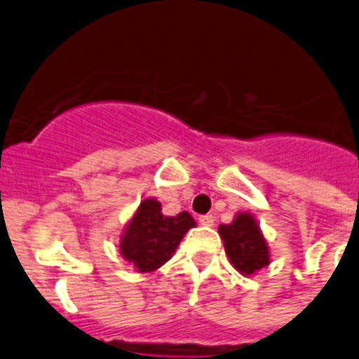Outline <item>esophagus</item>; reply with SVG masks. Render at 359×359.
Returning <instances> with one entry per match:
<instances>
[{
  "instance_id": "34e87169",
  "label": "esophagus",
  "mask_w": 359,
  "mask_h": 359,
  "mask_svg": "<svg viewBox=\"0 0 359 359\" xmlns=\"http://www.w3.org/2000/svg\"><path fill=\"white\" fill-rule=\"evenodd\" d=\"M213 221H215V217L212 213H206V215L198 217V222L203 226H213Z\"/></svg>"
}]
</instances>
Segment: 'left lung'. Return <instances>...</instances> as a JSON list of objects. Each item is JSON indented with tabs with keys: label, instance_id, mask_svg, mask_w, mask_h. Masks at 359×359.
<instances>
[{
	"label": "left lung",
	"instance_id": "left-lung-1",
	"mask_svg": "<svg viewBox=\"0 0 359 359\" xmlns=\"http://www.w3.org/2000/svg\"><path fill=\"white\" fill-rule=\"evenodd\" d=\"M230 263L243 276H252L270 263L268 246L259 224L250 213H239L231 224L219 226Z\"/></svg>",
	"mask_w": 359,
	"mask_h": 359
}]
</instances>
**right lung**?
Masks as SVG:
<instances>
[{"instance_id":"1","label":"right lung","mask_w":359,"mask_h":359,"mask_svg":"<svg viewBox=\"0 0 359 359\" xmlns=\"http://www.w3.org/2000/svg\"><path fill=\"white\" fill-rule=\"evenodd\" d=\"M194 226V217L188 212L165 217L158 201L146 198L123 231L120 254L138 268V272H153L170 261L180 239Z\"/></svg>"}]
</instances>
